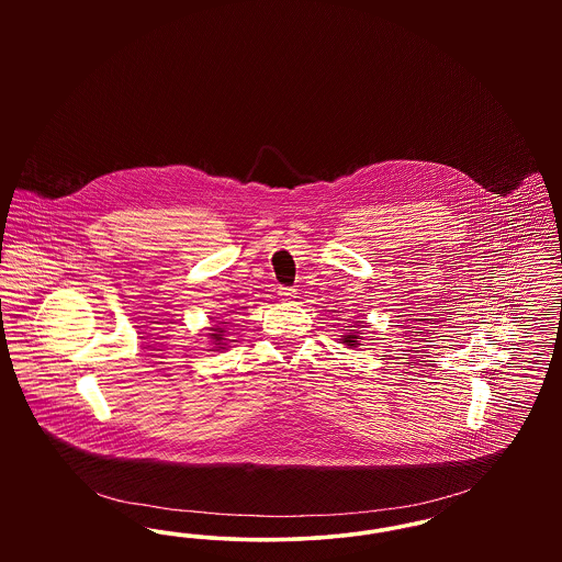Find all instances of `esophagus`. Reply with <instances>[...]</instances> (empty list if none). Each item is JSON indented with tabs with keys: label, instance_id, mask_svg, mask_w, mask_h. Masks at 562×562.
<instances>
[{
	"label": "esophagus",
	"instance_id": "obj_1",
	"mask_svg": "<svg viewBox=\"0 0 562 562\" xmlns=\"http://www.w3.org/2000/svg\"><path fill=\"white\" fill-rule=\"evenodd\" d=\"M278 294H280L282 299H293L294 294H296V291L291 289V286H280V289H278Z\"/></svg>",
	"mask_w": 562,
	"mask_h": 562
}]
</instances>
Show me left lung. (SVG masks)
<instances>
[{
	"instance_id": "left-lung-1",
	"label": "left lung",
	"mask_w": 562,
	"mask_h": 562,
	"mask_svg": "<svg viewBox=\"0 0 562 562\" xmlns=\"http://www.w3.org/2000/svg\"><path fill=\"white\" fill-rule=\"evenodd\" d=\"M358 339H360V337H358V333H349V335H344V344L349 346V348H356V346H360V344H358Z\"/></svg>"
}]
</instances>
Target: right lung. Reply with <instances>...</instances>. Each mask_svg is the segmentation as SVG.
Returning a JSON list of instances; mask_svg holds the SVG:
<instances>
[{"label": "right lung", "instance_id": "obj_1", "mask_svg": "<svg viewBox=\"0 0 562 562\" xmlns=\"http://www.w3.org/2000/svg\"><path fill=\"white\" fill-rule=\"evenodd\" d=\"M221 324H227V322H221ZM211 330H213V333H211V339H213L214 348L225 349V346H227V344H223V341H225V337H223V335H225V330H223V328H218V326H216V328H211Z\"/></svg>", "mask_w": 562, "mask_h": 562}]
</instances>
